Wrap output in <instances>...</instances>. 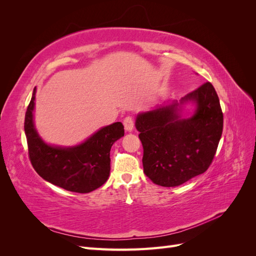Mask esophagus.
Returning <instances> with one entry per match:
<instances>
[{"mask_svg":"<svg viewBox=\"0 0 256 256\" xmlns=\"http://www.w3.org/2000/svg\"><path fill=\"white\" fill-rule=\"evenodd\" d=\"M124 127H125V130L127 131V132H131V131L134 130V120L131 116H127V118L124 120Z\"/></svg>","mask_w":256,"mask_h":256,"instance_id":"1","label":"esophagus"}]
</instances>
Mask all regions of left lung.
<instances>
[{
    "mask_svg": "<svg viewBox=\"0 0 256 256\" xmlns=\"http://www.w3.org/2000/svg\"><path fill=\"white\" fill-rule=\"evenodd\" d=\"M197 104L191 118L182 119L180 106ZM136 127L143 145L145 175L162 187H176L207 171L223 130L219 97L210 82L186 95L180 102L140 113Z\"/></svg>",
    "mask_w": 256,
    "mask_h": 256,
    "instance_id": "left-lung-1",
    "label": "left lung"
}]
</instances>
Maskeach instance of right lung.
Returning <instances> with one entry per match:
<instances>
[{
    "mask_svg": "<svg viewBox=\"0 0 256 256\" xmlns=\"http://www.w3.org/2000/svg\"><path fill=\"white\" fill-rule=\"evenodd\" d=\"M35 92L36 88L26 113L24 131L28 158L37 174L44 180L72 192L88 193L102 187L110 175L111 147L125 134L122 124L118 122L104 127L74 147L48 145L34 127Z\"/></svg>",
    "mask_w": 256,
    "mask_h": 256,
    "instance_id": "right-lung-1",
    "label": "right lung"
}]
</instances>
